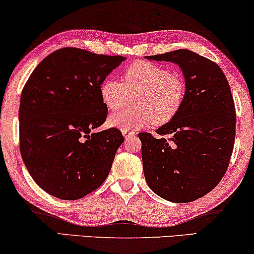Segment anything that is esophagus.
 <instances>
[{"mask_svg": "<svg viewBox=\"0 0 254 254\" xmlns=\"http://www.w3.org/2000/svg\"><path fill=\"white\" fill-rule=\"evenodd\" d=\"M122 134L124 135V138H126V140H127V139H130L131 137H133V135H134V131L122 130Z\"/></svg>", "mask_w": 254, "mask_h": 254, "instance_id": "1", "label": "esophagus"}]
</instances>
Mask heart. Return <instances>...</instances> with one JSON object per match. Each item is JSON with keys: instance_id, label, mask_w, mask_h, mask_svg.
<instances>
[{"instance_id": "b5f03b06", "label": "heart", "mask_w": 254, "mask_h": 254, "mask_svg": "<svg viewBox=\"0 0 254 254\" xmlns=\"http://www.w3.org/2000/svg\"><path fill=\"white\" fill-rule=\"evenodd\" d=\"M185 83L167 67L149 62H137L124 71V83L107 77L99 86L100 99L108 109L134 106L112 114L108 124L120 130H135L151 124L163 126L180 113L185 99Z\"/></svg>"}]
</instances>
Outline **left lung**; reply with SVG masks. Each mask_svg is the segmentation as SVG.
Listing matches in <instances>:
<instances>
[{
	"label": "left lung",
	"mask_w": 254,
	"mask_h": 254,
	"mask_svg": "<svg viewBox=\"0 0 254 254\" xmlns=\"http://www.w3.org/2000/svg\"><path fill=\"white\" fill-rule=\"evenodd\" d=\"M145 57L177 64L187 90L180 113L156 130L158 138L138 134L145 180L168 201H193L212 191L229 166L236 133L230 86L216 63L188 49Z\"/></svg>",
	"instance_id": "obj_1"
}]
</instances>
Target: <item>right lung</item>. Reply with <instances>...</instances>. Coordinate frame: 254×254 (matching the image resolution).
Instances as JSON below:
<instances>
[{"mask_svg":"<svg viewBox=\"0 0 254 254\" xmlns=\"http://www.w3.org/2000/svg\"><path fill=\"white\" fill-rule=\"evenodd\" d=\"M126 60L62 48L45 57L25 84L20 154L35 183L53 197L80 199L108 176L124 138L115 127L94 132L108 113L99 86Z\"/></svg>","mask_w":254,"mask_h":254,"instance_id":"add662e5","label":"right lung"}]
</instances>
